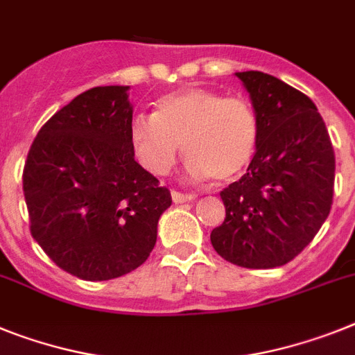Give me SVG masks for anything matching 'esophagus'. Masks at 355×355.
I'll list each match as a JSON object with an SVG mask.
<instances>
[{"mask_svg": "<svg viewBox=\"0 0 355 355\" xmlns=\"http://www.w3.org/2000/svg\"><path fill=\"white\" fill-rule=\"evenodd\" d=\"M171 198L175 204H184V202H191L195 200V195H184V193L171 191Z\"/></svg>", "mask_w": 355, "mask_h": 355, "instance_id": "1", "label": "esophagus"}]
</instances>
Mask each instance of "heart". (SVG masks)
Listing matches in <instances>:
<instances>
[{"label": "heart", "instance_id": "b5f03b06", "mask_svg": "<svg viewBox=\"0 0 355 355\" xmlns=\"http://www.w3.org/2000/svg\"><path fill=\"white\" fill-rule=\"evenodd\" d=\"M258 135V119L245 99L196 86L162 95L153 115H137L130 124V142L146 171L166 175L182 144L189 177H214L220 184L249 168Z\"/></svg>", "mask_w": 355, "mask_h": 355}]
</instances>
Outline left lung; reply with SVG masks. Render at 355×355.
Masks as SVG:
<instances>
[{
  "label": "left lung",
  "instance_id": "1",
  "mask_svg": "<svg viewBox=\"0 0 355 355\" xmlns=\"http://www.w3.org/2000/svg\"><path fill=\"white\" fill-rule=\"evenodd\" d=\"M258 119L247 173L220 196L225 220L211 243L223 260L274 269L296 258L327 220L336 159L320 112L305 94L263 71H236Z\"/></svg>",
  "mask_w": 355,
  "mask_h": 355
}]
</instances>
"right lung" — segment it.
<instances>
[{
	"instance_id": "1",
	"label": "right lung",
	"mask_w": 355,
	"mask_h": 355,
	"mask_svg": "<svg viewBox=\"0 0 355 355\" xmlns=\"http://www.w3.org/2000/svg\"><path fill=\"white\" fill-rule=\"evenodd\" d=\"M130 86H97L59 110L23 171L31 233L50 260L88 282L141 267L171 195L135 160Z\"/></svg>"
}]
</instances>
